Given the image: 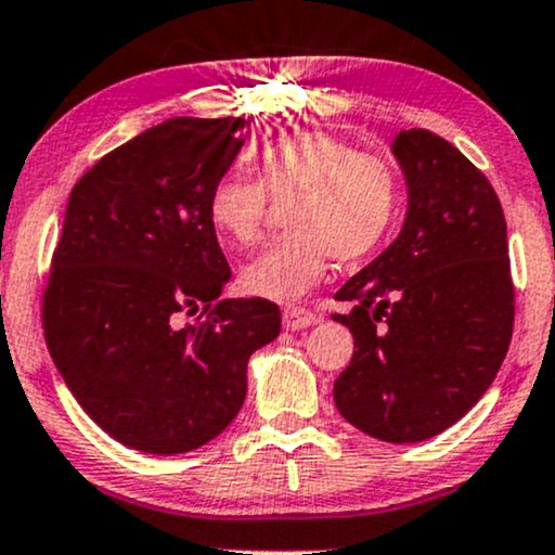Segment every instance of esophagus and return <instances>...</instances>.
<instances>
[{"instance_id": "obj_1", "label": "esophagus", "mask_w": 555, "mask_h": 555, "mask_svg": "<svg viewBox=\"0 0 555 555\" xmlns=\"http://www.w3.org/2000/svg\"><path fill=\"white\" fill-rule=\"evenodd\" d=\"M317 311L306 309V306H288V309H283V324L285 330H304V327H311V324L319 322Z\"/></svg>"}]
</instances>
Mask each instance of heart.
<instances>
[{"instance_id": "1", "label": "heart", "mask_w": 555, "mask_h": 555, "mask_svg": "<svg viewBox=\"0 0 555 555\" xmlns=\"http://www.w3.org/2000/svg\"><path fill=\"white\" fill-rule=\"evenodd\" d=\"M259 181L223 173L207 192V218L225 244L246 249L262 236L270 199H293L288 231L241 270L254 298L291 304L322 280L327 257L356 264L379 251L397 223L402 179L387 158L361 153L324 129L280 134L254 150Z\"/></svg>"}]
</instances>
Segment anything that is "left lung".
Returning <instances> with one entry per match:
<instances>
[{
  "mask_svg": "<svg viewBox=\"0 0 555 555\" xmlns=\"http://www.w3.org/2000/svg\"><path fill=\"white\" fill-rule=\"evenodd\" d=\"M408 179L400 236L340 291L356 350L335 382L343 418L413 444L447 431L496 379L512 343L514 283L501 202L483 171L428 129L397 134Z\"/></svg>",
  "mask_w": 555,
  "mask_h": 555,
  "instance_id": "8db88e82",
  "label": "left lung"
}]
</instances>
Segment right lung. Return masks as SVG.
Returning <instances> with one entry per match:
<instances>
[{
	"label": "right lung",
	"instance_id": "right-lung-1",
	"mask_svg": "<svg viewBox=\"0 0 555 555\" xmlns=\"http://www.w3.org/2000/svg\"><path fill=\"white\" fill-rule=\"evenodd\" d=\"M244 124L168 119L72 186L43 337L80 408L124 447L181 454L215 439L244 405L249 356L280 335L272 301L220 296L231 267L207 192Z\"/></svg>",
	"mask_w": 555,
	"mask_h": 555
}]
</instances>
